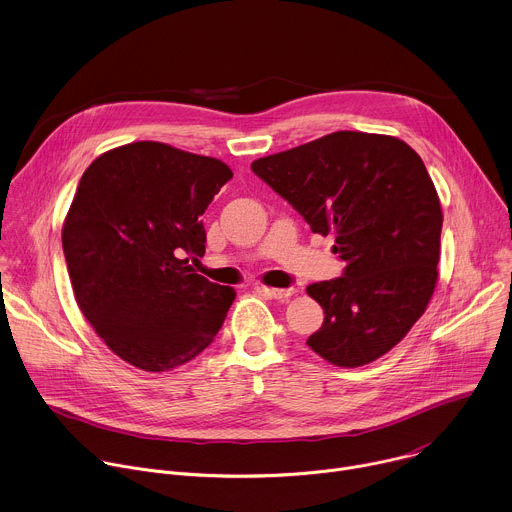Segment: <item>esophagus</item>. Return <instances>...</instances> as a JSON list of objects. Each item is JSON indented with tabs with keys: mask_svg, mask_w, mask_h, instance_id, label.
Masks as SVG:
<instances>
[{
	"mask_svg": "<svg viewBox=\"0 0 512 512\" xmlns=\"http://www.w3.org/2000/svg\"><path fill=\"white\" fill-rule=\"evenodd\" d=\"M263 291L265 294L269 296V298H273V300H287V298H291L296 294V287H285V289H281V287H263Z\"/></svg>",
	"mask_w": 512,
	"mask_h": 512,
	"instance_id": "1",
	"label": "esophagus"
}]
</instances>
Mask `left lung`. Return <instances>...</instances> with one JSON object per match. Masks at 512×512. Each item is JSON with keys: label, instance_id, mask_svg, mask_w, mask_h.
<instances>
[{"label": "left lung", "instance_id": "left-lung-1", "mask_svg": "<svg viewBox=\"0 0 512 512\" xmlns=\"http://www.w3.org/2000/svg\"><path fill=\"white\" fill-rule=\"evenodd\" d=\"M251 170L318 235L334 233L344 273L308 285L324 324L308 346L336 367H362L399 344L437 283L442 206L409 145L336 131L259 158Z\"/></svg>", "mask_w": 512, "mask_h": 512}]
</instances>
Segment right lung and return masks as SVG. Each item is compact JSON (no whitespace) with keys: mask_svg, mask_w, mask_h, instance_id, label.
I'll use <instances>...</instances> for the list:
<instances>
[{"mask_svg":"<svg viewBox=\"0 0 512 512\" xmlns=\"http://www.w3.org/2000/svg\"><path fill=\"white\" fill-rule=\"evenodd\" d=\"M231 168L160 141L101 154L83 174L62 227L77 304L125 362L164 373L221 330L235 289L194 273L202 214Z\"/></svg>","mask_w":512,"mask_h":512,"instance_id":"add662e5","label":"right lung"}]
</instances>
